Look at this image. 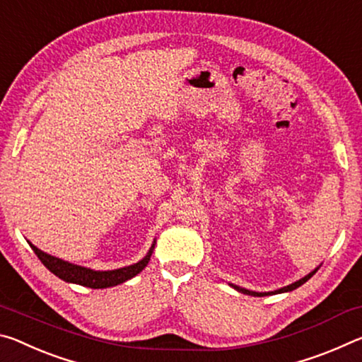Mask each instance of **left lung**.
<instances>
[{"mask_svg": "<svg viewBox=\"0 0 362 362\" xmlns=\"http://www.w3.org/2000/svg\"><path fill=\"white\" fill-rule=\"evenodd\" d=\"M316 271L317 269H315L313 272H310V274L308 276H305L303 279H300V281H297V282H293V284H290V286H287V287H282V288H279V290H274V292H268V293H258V292H250V290H247V288H242V287H237V286H233L235 290H239V292H242V293H247V295H253V297H266V295H274V293H282V292H290V290H295L297 287H300V286H303V284L308 281V279H311L313 276L316 274Z\"/></svg>", "mask_w": 362, "mask_h": 362, "instance_id": "left-lung-1", "label": "left lung"}]
</instances>
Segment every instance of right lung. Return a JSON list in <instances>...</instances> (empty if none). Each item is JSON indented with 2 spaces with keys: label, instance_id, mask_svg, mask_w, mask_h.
<instances>
[{
  "label": "right lung",
  "instance_id": "obj_1",
  "mask_svg": "<svg viewBox=\"0 0 362 362\" xmlns=\"http://www.w3.org/2000/svg\"><path fill=\"white\" fill-rule=\"evenodd\" d=\"M30 247L32 250L37 253L40 262L43 263L46 268L52 272V274H56L59 279H62L65 282L80 284V286H85L90 288L114 287L117 284H122L128 279H132V277H134L136 274H139V272L146 268L147 263H149L152 248H153L152 245L149 253H147L141 262L132 266H127V268H120L114 271H93V269L83 268V266L62 262V259H59L56 257H51V255L41 252L40 248H37L33 244H30Z\"/></svg>",
  "mask_w": 362,
  "mask_h": 362
}]
</instances>
